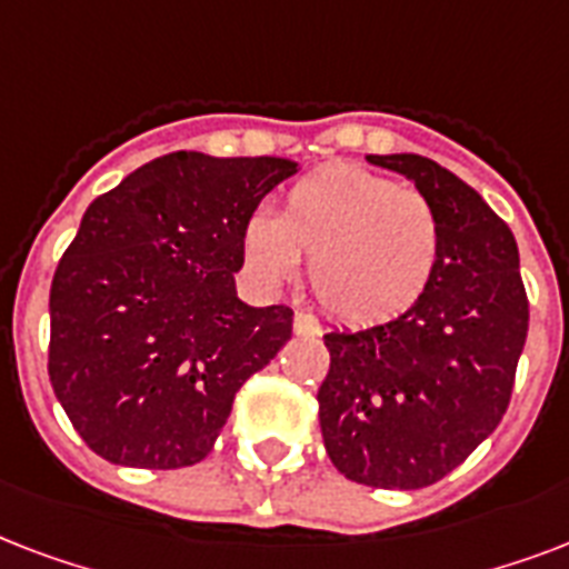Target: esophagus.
<instances>
[{
    "instance_id": "1",
    "label": "esophagus",
    "mask_w": 569,
    "mask_h": 569,
    "mask_svg": "<svg viewBox=\"0 0 569 569\" xmlns=\"http://www.w3.org/2000/svg\"><path fill=\"white\" fill-rule=\"evenodd\" d=\"M293 329H297V335H320V323L311 315H306V311H297Z\"/></svg>"
}]
</instances>
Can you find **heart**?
Wrapping results in <instances>:
<instances>
[{
    "instance_id": "heart-1",
    "label": "heart",
    "mask_w": 569,
    "mask_h": 569,
    "mask_svg": "<svg viewBox=\"0 0 569 569\" xmlns=\"http://www.w3.org/2000/svg\"><path fill=\"white\" fill-rule=\"evenodd\" d=\"M246 272L279 288L308 261L317 302L345 323H380L425 297L442 254V222L425 192L353 162L308 171L281 213L254 210L240 234Z\"/></svg>"
}]
</instances>
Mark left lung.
I'll list each match as a JSON object with an SVG mask.
<instances>
[{"label":"left lung","instance_id":"1","mask_svg":"<svg viewBox=\"0 0 569 569\" xmlns=\"http://www.w3.org/2000/svg\"><path fill=\"white\" fill-rule=\"evenodd\" d=\"M442 222L439 267L416 306L389 323L329 332L317 391L335 469L365 487L421 490L499 427L528 335V297L510 228L469 183L418 153H371Z\"/></svg>","mask_w":569,"mask_h":569}]
</instances>
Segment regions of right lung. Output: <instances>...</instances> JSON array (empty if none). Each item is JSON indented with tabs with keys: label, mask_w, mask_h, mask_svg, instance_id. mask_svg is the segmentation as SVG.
I'll use <instances>...</instances> for the list:
<instances>
[{
	"label": "right lung",
	"mask_w": 569,
	"mask_h": 569,
	"mask_svg": "<svg viewBox=\"0 0 569 569\" xmlns=\"http://www.w3.org/2000/svg\"><path fill=\"white\" fill-rule=\"evenodd\" d=\"M297 162L174 151L88 204L50 288V382L103 460H204L293 311L237 297L246 216Z\"/></svg>",
	"instance_id": "1"
}]
</instances>
